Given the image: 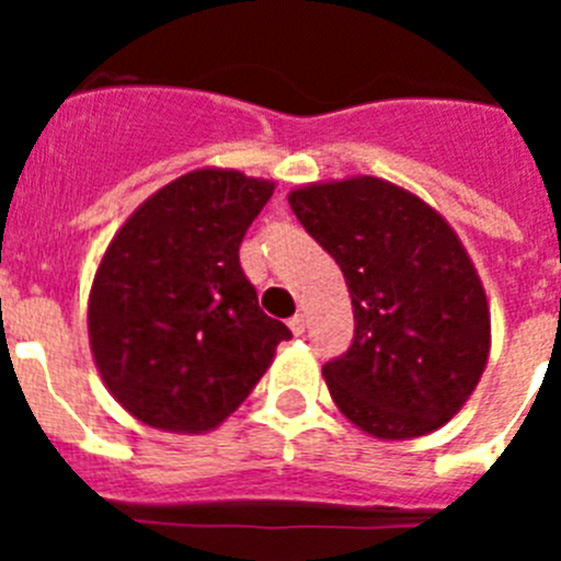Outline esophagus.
I'll list each match as a JSON object with an SVG mask.
<instances>
[{
	"label": "esophagus",
	"instance_id": "1",
	"mask_svg": "<svg viewBox=\"0 0 561 561\" xmlns=\"http://www.w3.org/2000/svg\"><path fill=\"white\" fill-rule=\"evenodd\" d=\"M289 329H291V334H295V336L304 334V331H306V320H304V314L289 317Z\"/></svg>",
	"mask_w": 561,
	"mask_h": 561
}]
</instances>
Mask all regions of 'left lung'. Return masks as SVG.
<instances>
[{
    "mask_svg": "<svg viewBox=\"0 0 561 561\" xmlns=\"http://www.w3.org/2000/svg\"><path fill=\"white\" fill-rule=\"evenodd\" d=\"M289 205L351 291L354 342L323 368L340 413L381 440L444 427L492 348L489 300L458 232L379 176L295 187Z\"/></svg>",
    "mask_w": 561,
    "mask_h": 561,
    "instance_id": "left-lung-1",
    "label": "left lung"
}]
</instances>
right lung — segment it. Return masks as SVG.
I'll list each match as a JSON object with an SVG mask.
<instances>
[{
	"label": "right lung",
	"instance_id": "right-lung-1",
	"mask_svg": "<svg viewBox=\"0 0 561 561\" xmlns=\"http://www.w3.org/2000/svg\"><path fill=\"white\" fill-rule=\"evenodd\" d=\"M275 182L196 168L114 232L89 291V345L126 413L165 433L216 430L291 331L257 309L238 247Z\"/></svg>",
	"mask_w": 561,
	"mask_h": 561
}]
</instances>
